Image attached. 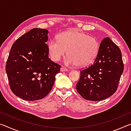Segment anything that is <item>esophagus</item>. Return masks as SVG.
Masks as SVG:
<instances>
[{"label": "esophagus", "mask_w": 131, "mask_h": 131, "mask_svg": "<svg viewBox=\"0 0 131 131\" xmlns=\"http://www.w3.org/2000/svg\"><path fill=\"white\" fill-rule=\"evenodd\" d=\"M68 69H66V68H64V67H62L61 68V72H68Z\"/></svg>", "instance_id": "1"}]
</instances>
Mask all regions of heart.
I'll return each instance as SVG.
<instances>
[{
  "mask_svg": "<svg viewBox=\"0 0 131 131\" xmlns=\"http://www.w3.org/2000/svg\"><path fill=\"white\" fill-rule=\"evenodd\" d=\"M47 48L53 61H60L67 50L66 65L84 67L94 62L99 51V43L95 37L74 29L59 34L58 40H50Z\"/></svg>",
  "mask_w": 131,
  "mask_h": 131,
  "instance_id": "heart-1",
  "label": "heart"
}]
</instances>
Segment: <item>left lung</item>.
I'll return each instance as SVG.
<instances>
[{"label": "left lung", "instance_id": "obj_1", "mask_svg": "<svg viewBox=\"0 0 131 131\" xmlns=\"http://www.w3.org/2000/svg\"><path fill=\"white\" fill-rule=\"evenodd\" d=\"M123 71L120 49L106 37L101 41L94 63L80 72L76 84L77 92L84 99L91 101L107 98L116 91Z\"/></svg>", "mask_w": 131, "mask_h": 131}]
</instances>
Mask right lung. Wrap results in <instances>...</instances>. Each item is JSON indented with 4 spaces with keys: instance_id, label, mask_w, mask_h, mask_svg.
Instances as JSON below:
<instances>
[{
    "instance_id": "right-lung-1",
    "label": "right lung",
    "mask_w": 131,
    "mask_h": 131,
    "mask_svg": "<svg viewBox=\"0 0 131 131\" xmlns=\"http://www.w3.org/2000/svg\"><path fill=\"white\" fill-rule=\"evenodd\" d=\"M48 31L34 28L19 37L11 48L6 66L10 87L25 101L43 99L51 90L61 66L48 58Z\"/></svg>"
}]
</instances>
